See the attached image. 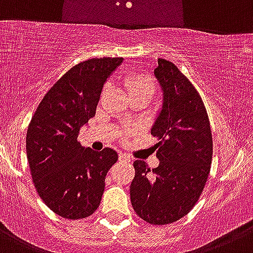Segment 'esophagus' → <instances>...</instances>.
<instances>
[{
    "instance_id": "1",
    "label": "esophagus",
    "mask_w": 253,
    "mask_h": 253,
    "mask_svg": "<svg viewBox=\"0 0 253 253\" xmlns=\"http://www.w3.org/2000/svg\"><path fill=\"white\" fill-rule=\"evenodd\" d=\"M119 160L120 161H125V163H130V156L126 155L124 153H120L119 154Z\"/></svg>"
}]
</instances>
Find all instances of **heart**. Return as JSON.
<instances>
[{"label":"heart","instance_id":"b5f03b06","mask_svg":"<svg viewBox=\"0 0 253 253\" xmlns=\"http://www.w3.org/2000/svg\"><path fill=\"white\" fill-rule=\"evenodd\" d=\"M124 85L131 97H145L150 99L156 92L158 83L151 76L143 73H130L124 78ZM108 92V85L103 89V95Z\"/></svg>","mask_w":253,"mask_h":253}]
</instances>
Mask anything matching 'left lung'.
I'll list each match as a JSON object with an SVG mask.
<instances>
[{
    "label": "left lung",
    "instance_id": "8db88e82",
    "mask_svg": "<svg viewBox=\"0 0 253 253\" xmlns=\"http://www.w3.org/2000/svg\"><path fill=\"white\" fill-rule=\"evenodd\" d=\"M164 90V105L151 135L158 138V168L141 160L133 167L130 201L150 225L184 217L200 199L212 161V134L205 104L187 77L172 62L159 58L154 71Z\"/></svg>",
    "mask_w": 253,
    "mask_h": 253
}]
</instances>
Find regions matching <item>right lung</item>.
Instances as JSON below:
<instances>
[{
  "label": "right lung",
  "mask_w": 253,
  "mask_h": 253,
  "mask_svg": "<svg viewBox=\"0 0 253 253\" xmlns=\"http://www.w3.org/2000/svg\"><path fill=\"white\" fill-rule=\"evenodd\" d=\"M122 57L79 62L38 104L26 135L33 184L43 203L68 220L93 215L100 205L108 170L118 153L94 151L78 141L82 125L95 115L102 88Z\"/></svg>",
  "instance_id": "add662e5"
}]
</instances>
